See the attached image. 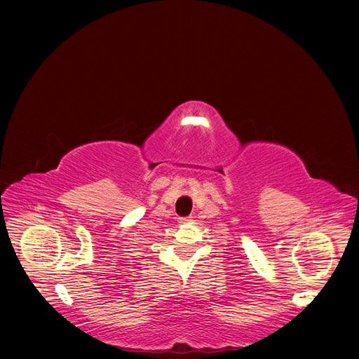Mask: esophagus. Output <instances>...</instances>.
I'll return each mask as SVG.
<instances>
[{
    "label": "esophagus",
    "mask_w": 359,
    "mask_h": 359,
    "mask_svg": "<svg viewBox=\"0 0 359 359\" xmlns=\"http://www.w3.org/2000/svg\"><path fill=\"white\" fill-rule=\"evenodd\" d=\"M191 221H192V217H182V218H179L180 224H187V222H191Z\"/></svg>",
    "instance_id": "34e87169"
}]
</instances>
